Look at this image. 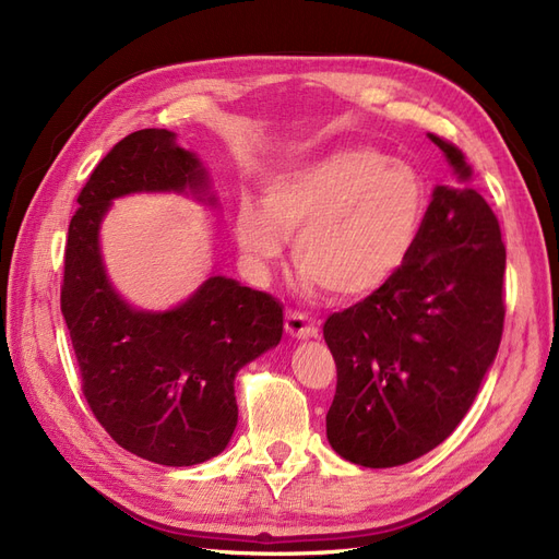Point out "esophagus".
Returning a JSON list of instances; mask_svg holds the SVG:
<instances>
[{
    "instance_id": "obj_1",
    "label": "esophagus",
    "mask_w": 559,
    "mask_h": 559,
    "mask_svg": "<svg viewBox=\"0 0 559 559\" xmlns=\"http://www.w3.org/2000/svg\"><path fill=\"white\" fill-rule=\"evenodd\" d=\"M284 329L292 337H298V341H308V337H314L319 331L314 321L298 310H286Z\"/></svg>"
}]
</instances>
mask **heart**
<instances>
[{
  "label": "heart",
  "instance_id": "b5f03b06",
  "mask_svg": "<svg viewBox=\"0 0 559 559\" xmlns=\"http://www.w3.org/2000/svg\"><path fill=\"white\" fill-rule=\"evenodd\" d=\"M263 210L242 200L235 235L265 267L294 238V263L335 300L380 292L408 261L425 222V181L370 146H343L270 177Z\"/></svg>",
  "mask_w": 559,
  "mask_h": 559
}]
</instances>
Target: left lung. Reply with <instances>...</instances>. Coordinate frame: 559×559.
I'll use <instances>...</instances> for the list:
<instances>
[{
	"label": "left lung",
	"mask_w": 559,
	"mask_h": 559,
	"mask_svg": "<svg viewBox=\"0 0 559 559\" xmlns=\"http://www.w3.org/2000/svg\"><path fill=\"white\" fill-rule=\"evenodd\" d=\"M429 140L454 179L436 186L408 261L324 324L337 370L329 443L368 468L408 464L441 445L468 413L503 333L499 222L471 189L462 148Z\"/></svg>",
	"instance_id": "left-lung-1"
}]
</instances>
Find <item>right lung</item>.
<instances>
[{
	"label": "right lung",
	"mask_w": 559,
	"mask_h": 559,
	"mask_svg": "<svg viewBox=\"0 0 559 559\" xmlns=\"http://www.w3.org/2000/svg\"><path fill=\"white\" fill-rule=\"evenodd\" d=\"M200 160L175 134H128L97 163L64 245L60 308L81 392L123 450L163 466L222 452L238 425L235 376L282 337V306L228 277H210L170 312L132 310L105 275L97 230L114 198L140 191L202 193Z\"/></svg>",
	"instance_id": "obj_1"
}]
</instances>
